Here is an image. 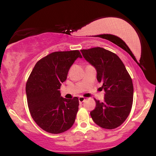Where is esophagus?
I'll use <instances>...</instances> for the list:
<instances>
[{
  "label": "esophagus",
  "instance_id": "34e87169",
  "mask_svg": "<svg viewBox=\"0 0 156 156\" xmlns=\"http://www.w3.org/2000/svg\"><path fill=\"white\" fill-rule=\"evenodd\" d=\"M84 101H85V98H83V97H79V103L83 102Z\"/></svg>",
  "mask_w": 156,
  "mask_h": 156
}]
</instances>
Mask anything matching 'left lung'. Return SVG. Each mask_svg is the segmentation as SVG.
Wrapping results in <instances>:
<instances>
[{"instance_id":"8db88e82","label":"left lung","mask_w":156,"mask_h":156,"mask_svg":"<svg viewBox=\"0 0 156 156\" xmlns=\"http://www.w3.org/2000/svg\"><path fill=\"white\" fill-rule=\"evenodd\" d=\"M83 58L96 69L97 80L102 83L104 100H96L90 112L94 122L101 128L113 129L121 125L131 112L133 100L132 79L116 54L103 48L81 50Z\"/></svg>"}]
</instances>
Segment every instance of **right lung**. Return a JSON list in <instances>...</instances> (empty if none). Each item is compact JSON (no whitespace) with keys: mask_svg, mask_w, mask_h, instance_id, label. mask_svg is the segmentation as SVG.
<instances>
[{"mask_svg":"<svg viewBox=\"0 0 156 156\" xmlns=\"http://www.w3.org/2000/svg\"><path fill=\"white\" fill-rule=\"evenodd\" d=\"M77 58H82L79 50L52 52L36 63L28 79L25 90L30 114L48 133H63L75 122L78 98H62L59 89Z\"/></svg>","mask_w":156,"mask_h":156,"instance_id":"obj_1","label":"right lung"}]
</instances>
